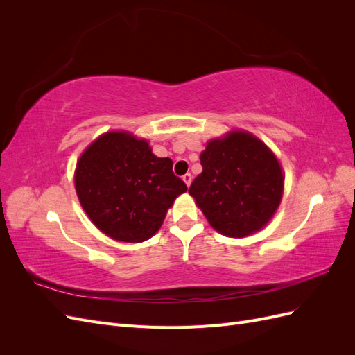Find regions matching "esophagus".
<instances>
[{
  "label": "esophagus",
  "mask_w": 355,
  "mask_h": 355,
  "mask_svg": "<svg viewBox=\"0 0 355 355\" xmlns=\"http://www.w3.org/2000/svg\"><path fill=\"white\" fill-rule=\"evenodd\" d=\"M182 179H184V182L187 184V187H189L191 185V180H192V176H191V173H187V175H184L182 176Z\"/></svg>",
  "instance_id": "1"
}]
</instances>
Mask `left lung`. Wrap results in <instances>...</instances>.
<instances>
[{
  "label": "left lung",
  "mask_w": 355,
  "mask_h": 355,
  "mask_svg": "<svg viewBox=\"0 0 355 355\" xmlns=\"http://www.w3.org/2000/svg\"><path fill=\"white\" fill-rule=\"evenodd\" d=\"M202 171L189 187L204 216L218 232L245 237L265 227L283 196V173L259 139L234 132L213 139L200 155Z\"/></svg>",
  "instance_id": "left-lung-1"
}]
</instances>
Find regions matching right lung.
<instances>
[{
    "mask_svg": "<svg viewBox=\"0 0 355 355\" xmlns=\"http://www.w3.org/2000/svg\"><path fill=\"white\" fill-rule=\"evenodd\" d=\"M75 189L103 234L141 243L159 230L167 209L188 188L175 176L170 158L155 157L142 139L112 132L96 139L81 155Z\"/></svg>",
    "mask_w": 355,
    "mask_h": 355,
    "instance_id": "1",
    "label": "right lung"
}]
</instances>
